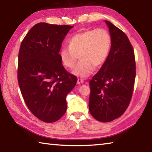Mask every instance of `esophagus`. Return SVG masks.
I'll return each mask as SVG.
<instances>
[{"label": "esophagus", "mask_w": 152, "mask_h": 152, "mask_svg": "<svg viewBox=\"0 0 152 152\" xmlns=\"http://www.w3.org/2000/svg\"><path fill=\"white\" fill-rule=\"evenodd\" d=\"M84 82V80L82 78H78V80H77V84H82Z\"/></svg>", "instance_id": "34e87169"}]
</instances>
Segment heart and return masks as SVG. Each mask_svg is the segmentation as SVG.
<instances>
[{
    "label": "heart",
    "mask_w": 152,
    "mask_h": 152,
    "mask_svg": "<svg viewBox=\"0 0 152 152\" xmlns=\"http://www.w3.org/2000/svg\"><path fill=\"white\" fill-rule=\"evenodd\" d=\"M112 46V37L103 28L87 30L72 37L68 47L61 48L59 56L63 65L72 69L78 58L80 61L73 74L81 78H86L93 72L95 67H100L106 60Z\"/></svg>",
    "instance_id": "obj_1"
}]
</instances>
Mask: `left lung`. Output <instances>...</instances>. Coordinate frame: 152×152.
<instances>
[{"label":"left lung","instance_id":"1","mask_svg":"<svg viewBox=\"0 0 152 152\" xmlns=\"http://www.w3.org/2000/svg\"><path fill=\"white\" fill-rule=\"evenodd\" d=\"M112 37L106 61L89 81V111L94 119L110 122L125 113L132 100L136 75L133 46L125 33L105 20Z\"/></svg>","mask_w":152,"mask_h":152}]
</instances>
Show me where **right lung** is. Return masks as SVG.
<instances>
[{"mask_svg":"<svg viewBox=\"0 0 152 152\" xmlns=\"http://www.w3.org/2000/svg\"><path fill=\"white\" fill-rule=\"evenodd\" d=\"M72 27L39 23L20 46L18 83L28 109L43 122L57 121L65 114L66 97L76 86L77 78L66 70L59 56Z\"/></svg>","mask_w":152,"mask_h":152,"instance_id":"1","label":"right lung"}]
</instances>
